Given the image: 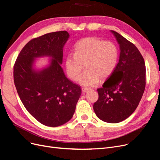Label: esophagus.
<instances>
[{
  "label": "esophagus",
  "mask_w": 160,
  "mask_h": 160,
  "mask_svg": "<svg viewBox=\"0 0 160 160\" xmlns=\"http://www.w3.org/2000/svg\"><path fill=\"white\" fill-rule=\"evenodd\" d=\"M90 89L89 88H82V92L84 93H86L87 92H88V90H89Z\"/></svg>",
  "instance_id": "obj_1"
}]
</instances>
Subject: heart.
Returning a JSON list of instances; mask_svg holds the SVG:
<instances>
[{"mask_svg": "<svg viewBox=\"0 0 160 160\" xmlns=\"http://www.w3.org/2000/svg\"><path fill=\"white\" fill-rule=\"evenodd\" d=\"M119 58L117 46L110 41L97 37L82 38L74 46V54L69 53L65 60L68 77L76 81L84 68L86 70L79 78L84 86H94L100 78L105 80L113 73Z\"/></svg>", "mask_w": 160, "mask_h": 160, "instance_id": "1", "label": "heart"}]
</instances>
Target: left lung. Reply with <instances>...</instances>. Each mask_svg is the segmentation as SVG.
I'll use <instances>...</instances> for the list:
<instances>
[{
  "mask_svg": "<svg viewBox=\"0 0 160 160\" xmlns=\"http://www.w3.org/2000/svg\"><path fill=\"white\" fill-rule=\"evenodd\" d=\"M120 44L119 62L113 73L97 89L93 104L97 116L108 123H118L133 113L146 86L144 60L138 48L121 34L111 31Z\"/></svg>",
  "mask_w": 160,
  "mask_h": 160,
  "instance_id": "left-lung-1",
  "label": "left lung"
}]
</instances>
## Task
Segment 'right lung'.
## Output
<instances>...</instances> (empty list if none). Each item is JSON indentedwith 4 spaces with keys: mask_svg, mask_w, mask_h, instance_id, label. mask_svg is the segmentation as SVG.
Here are the masks:
<instances>
[{
    "mask_svg": "<svg viewBox=\"0 0 160 160\" xmlns=\"http://www.w3.org/2000/svg\"><path fill=\"white\" fill-rule=\"evenodd\" d=\"M69 37L66 31L50 32L27 42L13 65V81L27 111L40 123L58 127L70 120L76 109L81 88L69 80L61 64L63 48ZM50 56V67L40 72L32 68L33 58Z\"/></svg>",
    "mask_w": 160,
    "mask_h": 160,
    "instance_id": "add662e5",
    "label": "right lung"
}]
</instances>
